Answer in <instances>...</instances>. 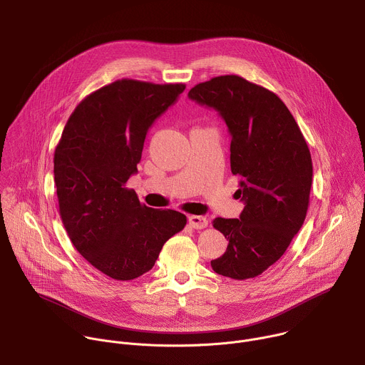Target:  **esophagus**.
Returning a JSON list of instances; mask_svg holds the SVG:
<instances>
[{"instance_id": "34e87169", "label": "esophagus", "mask_w": 365, "mask_h": 365, "mask_svg": "<svg viewBox=\"0 0 365 365\" xmlns=\"http://www.w3.org/2000/svg\"><path fill=\"white\" fill-rule=\"evenodd\" d=\"M189 224L195 230H202V228L207 227V220L200 215H192V217H189Z\"/></svg>"}]
</instances>
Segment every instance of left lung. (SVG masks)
I'll list each match as a JSON object with an SVG mask.
<instances>
[{
    "label": "left lung",
    "mask_w": 365,
    "mask_h": 365,
    "mask_svg": "<svg viewBox=\"0 0 365 365\" xmlns=\"http://www.w3.org/2000/svg\"><path fill=\"white\" fill-rule=\"evenodd\" d=\"M187 96L224 118L231 134V172L244 202L240 218H215L227 251L211 266L235 280L257 277L284 254L304 222L312 186L306 140L284 102L237 75L193 86Z\"/></svg>",
    "instance_id": "left-lung-1"
}]
</instances>
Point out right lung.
<instances>
[{
	"instance_id": "add662e5",
	"label": "right lung",
	"mask_w": 365,
	"mask_h": 365,
	"mask_svg": "<svg viewBox=\"0 0 365 365\" xmlns=\"http://www.w3.org/2000/svg\"><path fill=\"white\" fill-rule=\"evenodd\" d=\"M185 88L134 79L102 86L81 101L56 145L65 230L88 263L111 279L133 280L151 270L165 242L186 225L183 214L153 210L125 187L148 128Z\"/></svg>"
}]
</instances>
